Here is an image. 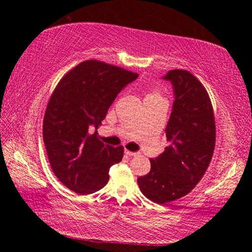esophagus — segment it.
Listing matches in <instances>:
<instances>
[{"label": "esophagus", "mask_w": 252, "mask_h": 252, "mask_svg": "<svg viewBox=\"0 0 252 252\" xmlns=\"http://www.w3.org/2000/svg\"><path fill=\"white\" fill-rule=\"evenodd\" d=\"M125 153H126L127 157H134V156L138 155V153H136V152H132V151H127V150H126Z\"/></svg>", "instance_id": "esophagus-1"}]
</instances>
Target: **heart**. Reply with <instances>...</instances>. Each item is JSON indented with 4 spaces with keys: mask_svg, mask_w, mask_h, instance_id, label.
<instances>
[{
    "mask_svg": "<svg viewBox=\"0 0 252 252\" xmlns=\"http://www.w3.org/2000/svg\"><path fill=\"white\" fill-rule=\"evenodd\" d=\"M158 97H161L159 93H157V92H150V93H148V94H147L146 99H158Z\"/></svg>",
    "mask_w": 252,
    "mask_h": 252,
    "instance_id": "1",
    "label": "heart"
}]
</instances>
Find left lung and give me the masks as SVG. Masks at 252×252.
Instances as JSON below:
<instances>
[{"label":"left lung","mask_w":252,"mask_h":252,"mask_svg":"<svg viewBox=\"0 0 252 252\" xmlns=\"http://www.w3.org/2000/svg\"><path fill=\"white\" fill-rule=\"evenodd\" d=\"M162 79L171 83L174 96L165 127L170 146L150 159V172L138 178L141 192L158 204L182 198L198 185L216 143L211 101L201 82L186 70H171Z\"/></svg>","instance_id":"1"}]
</instances>
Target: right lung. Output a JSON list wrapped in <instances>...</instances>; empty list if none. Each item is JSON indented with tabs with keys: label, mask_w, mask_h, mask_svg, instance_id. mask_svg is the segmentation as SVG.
Masks as SVG:
<instances>
[{
	"label": "right lung",
	"mask_w": 252,
	"mask_h": 252,
	"mask_svg": "<svg viewBox=\"0 0 252 252\" xmlns=\"http://www.w3.org/2000/svg\"><path fill=\"white\" fill-rule=\"evenodd\" d=\"M139 74L96 60L81 62L63 76L51 95L43 121V140L57 178L79 194H90L109 181L123 148L99 140L96 132L119 93Z\"/></svg>",
	"instance_id": "right-lung-1"
}]
</instances>
